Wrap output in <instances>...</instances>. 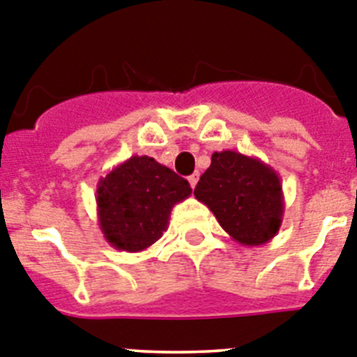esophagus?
<instances>
[{
  "mask_svg": "<svg viewBox=\"0 0 357 357\" xmlns=\"http://www.w3.org/2000/svg\"><path fill=\"white\" fill-rule=\"evenodd\" d=\"M198 176H200L198 173H193V175H189V178H188L189 184H191V188H193V189H195V185H197V182H198Z\"/></svg>",
  "mask_w": 357,
  "mask_h": 357,
  "instance_id": "1",
  "label": "esophagus"
}]
</instances>
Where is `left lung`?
Masks as SVG:
<instances>
[{
	"mask_svg": "<svg viewBox=\"0 0 357 357\" xmlns=\"http://www.w3.org/2000/svg\"><path fill=\"white\" fill-rule=\"evenodd\" d=\"M195 197L213 211L227 234L245 247L264 245L282 225V184L275 169L257 157L234 150L214 151Z\"/></svg>",
	"mask_w": 357,
	"mask_h": 357,
	"instance_id": "left-lung-1",
	"label": "left lung"
}]
</instances>
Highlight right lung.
I'll return each mask as SVG.
<instances>
[{"label": "right lung", "instance_id": "obj_1", "mask_svg": "<svg viewBox=\"0 0 357 357\" xmlns=\"http://www.w3.org/2000/svg\"><path fill=\"white\" fill-rule=\"evenodd\" d=\"M193 189L189 182L148 155H132L100 178L98 223L110 247L141 252L168 229L173 206Z\"/></svg>", "mask_w": 357, "mask_h": 357}]
</instances>
